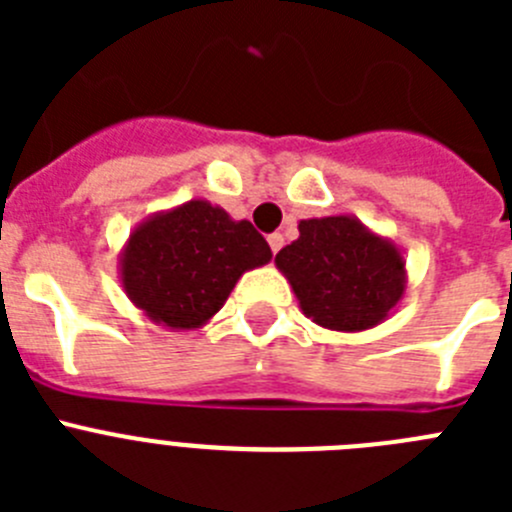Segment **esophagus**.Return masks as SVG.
<instances>
[{
	"instance_id": "obj_1",
	"label": "esophagus",
	"mask_w": 512,
	"mask_h": 512,
	"mask_svg": "<svg viewBox=\"0 0 512 512\" xmlns=\"http://www.w3.org/2000/svg\"><path fill=\"white\" fill-rule=\"evenodd\" d=\"M269 246H271V251H274V253L282 251L284 235H282V233H271V235H269Z\"/></svg>"
}]
</instances>
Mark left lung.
I'll return each instance as SVG.
<instances>
[{
  "instance_id": "8db88e82",
  "label": "left lung",
  "mask_w": 512,
  "mask_h": 512,
  "mask_svg": "<svg viewBox=\"0 0 512 512\" xmlns=\"http://www.w3.org/2000/svg\"><path fill=\"white\" fill-rule=\"evenodd\" d=\"M300 238L277 253L300 310L320 328L361 333L390 318L408 287L405 256L354 215L300 220Z\"/></svg>"
}]
</instances>
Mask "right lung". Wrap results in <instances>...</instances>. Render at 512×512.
<instances>
[{"instance_id": "obj_1", "label": "right lung", "mask_w": 512, "mask_h": 512, "mask_svg": "<svg viewBox=\"0 0 512 512\" xmlns=\"http://www.w3.org/2000/svg\"><path fill=\"white\" fill-rule=\"evenodd\" d=\"M271 248L248 220L189 200L140 220L120 251V284L151 323L197 330L215 318L235 282L269 264Z\"/></svg>"}]
</instances>
